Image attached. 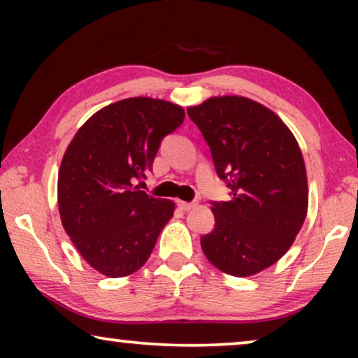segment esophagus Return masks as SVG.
<instances>
[{
	"instance_id": "obj_1",
	"label": "esophagus",
	"mask_w": 358,
	"mask_h": 358,
	"mask_svg": "<svg viewBox=\"0 0 358 358\" xmlns=\"http://www.w3.org/2000/svg\"><path fill=\"white\" fill-rule=\"evenodd\" d=\"M195 202H182V200H180L179 202V208L180 210H184V212H189V210H192L194 207H195Z\"/></svg>"
}]
</instances>
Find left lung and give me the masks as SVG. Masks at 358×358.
<instances>
[{"label":"left lung","instance_id":"left-lung-1","mask_svg":"<svg viewBox=\"0 0 358 358\" xmlns=\"http://www.w3.org/2000/svg\"><path fill=\"white\" fill-rule=\"evenodd\" d=\"M187 114L231 187V200L212 202L215 228L200 238L202 251L228 275H254L290 249L306 218L300 146L275 112L248 97H210Z\"/></svg>","mask_w":358,"mask_h":358}]
</instances>
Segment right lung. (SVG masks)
I'll list each match as a JSON object with an SVG mask.
<instances>
[{
    "mask_svg": "<svg viewBox=\"0 0 358 358\" xmlns=\"http://www.w3.org/2000/svg\"><path fill=\"white\" fill-rule=\"evenodd\" d=\"M180 106L129 97L87 119L58 171L62 224L83 259L102 275L127 277L143 267L174 202L140 190L161 140L184 122Z\"/></svg>",
    "mask_w": 358,
    "mask_h": 358,
    "instance_id": "obj_1",
    "label": "right lung"
}]
</instances>
